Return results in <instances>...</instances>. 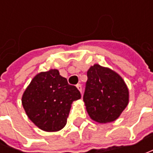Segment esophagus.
I'll list each match as a JSON object with an SVG mask.
<instances>
[{"label":"esophagus","mask_w":153,"mask_h":153,"mask_svg":"<svg viewBox=\"0 0 153 153\" xmlns=\"http://www.w3.org/2000/svg\"><path fill=\"white\" fill-rule=\"evenodd\" d=\"M76 88H77V89H78L81 93L82 92V85H81V84H79V83L76 84Z\"/></svg>","instance_id":"1"}]
</instances>
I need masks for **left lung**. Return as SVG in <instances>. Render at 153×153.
Listing matches in <instances>:
<instances>
[{
    "label": "left lung",
    "instance_id": "obj_1",
    "mask_svg": "<svg viewBox=\"0 0 153 153\" xmlns=\"http://www.w3.org/2000/svg\"><path fill=\"white\" fill-rule=\"evenodd\" d=\"M83 101L92 119L100 123L113 122L128 104V89L117 72L95 64L87 72Z\"/></svg>",
    "mask_w": 153,
    "mask_h": 153
}]
</instances>
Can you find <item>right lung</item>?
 <instances>
[{
    "label": "right lung",
    "instance_id": "right-lung-1",
    "mask_svg": "<svg viewBox=\"0 0 153 153\" xmlns=\"http://www.w3.org/2000/svg\"><path fill=\"white\" fill-rule=\"evenodd\" d=\"M81 98L56 69L37 74L22 96L28 117L42 130L55 132L65 126L71 104Z\"/></svg>",
    "mask_w": 153,
    "mask_h": 153
}]
</instances>
